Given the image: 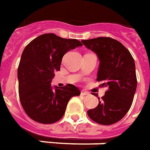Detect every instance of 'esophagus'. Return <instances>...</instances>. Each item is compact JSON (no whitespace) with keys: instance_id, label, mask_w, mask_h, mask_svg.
Listing matches in <instances>:
<instances>
[{"instance_id":"34e87169","label":"esophagus","mask_w":150,"mask_h":150,"mask_svg":"<svg viewBox=\"0 0 150 150\" xmlns=\"http://www.w3.org/2000/svg\"><path fill=\"white\" fill-rule=\"evenodd\" d=\"M80 95H82V96H87V95H89V93L86 91H82L80 93Z\"/></svg>"}]
</instances>
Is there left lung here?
Listing matches in <instances>:
<instances>
[{
    "mask_svg": "<svg viewBox=\"0 0 150 150\" xmlns=\"http://www.w3.org/2000/svg\"><path fill=\"white\" fill-rule=\"evenodd\" d=\"M99 59L97 81L107 91L98 105L87 110L89 117L101 125H112L129 111L137 88L134 58L122 43L110 37L82 40Z\"/></svg>",
    "mask_w": 150,
    "mask_h": 150,
    "instance_id": "left-lung-1",
    "label": "left lung"
}]
</instances>
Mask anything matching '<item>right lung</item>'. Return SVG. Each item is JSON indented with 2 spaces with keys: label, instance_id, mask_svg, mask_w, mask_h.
Listing matches in <instances>:
<instances>
[{
  "label": "right lung",
  "instance_id": "add662e5",
  "mask_svg": "<svg viewBox=\"0 0 150 150\" xmlns=\"http://www.w3.org/2000/svg\"><path fill=\"white\" fill-rule=\"evenodd\" d=\"M79 46L83 44L76 39L47 33L25 47L17 70L19 97L23 109L33 120L42 124L58 122L70 98L80 95V91L72 84L55 86V90L51 85L54 72L60 70L64 55Z\"/></svg>",
  "mask_w": 150,
  "mask_h": 150
}]
</instances>
